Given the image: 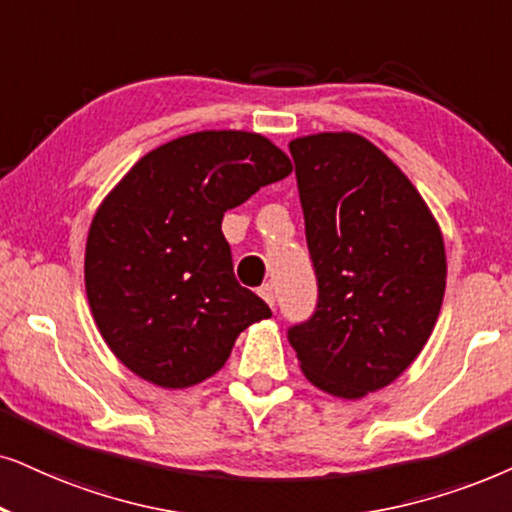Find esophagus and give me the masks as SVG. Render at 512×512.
Instances as JSON below:
<instances>
[{"mask_svg":"<svg viewBox=\"0 0 512 512\" xmlns=\"http://www.w3.org/2000/svg\"><path fill=\"white\" fill-rule=\"evenodd\" d=\"M257 293H260V297L264 302L269 304V307H274V302H276V293H274V286H271V283H264V286L257 290Z\"/></svg>","mask_w":512,"mask_h":512,"instance_id":"obj_1","label":"esophagus"}]
</instances>
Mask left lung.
I'll use <instances>...</instances> for the list:
<instances>
[{"instance_id": "obj_1", "label": "left lung", "mask_w": 512, "mask_h": 512, "mask_svg": "<svg viewBox=\"0 0 512 512\" xmlns=\"http://www.w3.org/2000/svg\"><path fill=\"white\" fill-rule=\"evenodd\" d=\"M288 148L319 288L314 314L288 340L309 383L359 399L399 378L435 328L442 231L406 174L359 134H312Z\"/></svg>"}]
</instances>
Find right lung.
Masks as SVG:
<instances>
[{"instance_id": "add662e5", "label": "right lung", "mask_w": 512, "mask_h": 512, "mask_svg": "<svg viewBox=\"0 0 512 512\" xmlns=\"http://www.w3.org/2000/svg\"><path fill=\"white\" fill-rule=\"evenodd\" d=\"M293 172L262 134L210 129L146 153L89 226L84 286L94 321L129 371L181 390L229 359L262 297L234 276L224 212Z\"/></svg>"}]
</instances>
